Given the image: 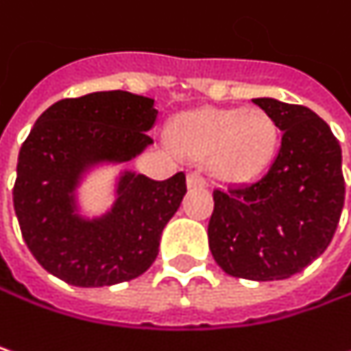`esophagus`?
I'll return each mask as SVG.
<instances>
[{
  "label": "esophagus",
  "mask_w": 351,
  "mask_h": 351,
  "mask_svg": "<svg viewBox=\"0 0 351 351\" xmlns=\"http://www.w3.org/2000/svg\"><path fill=\"white\" fill-rule=\"evenodd\" d=\"M188 186L189 188H204V186H206V180H204L197 171H189Z\"/></svg>",
  "instance_id": "1"
}]
</instances>
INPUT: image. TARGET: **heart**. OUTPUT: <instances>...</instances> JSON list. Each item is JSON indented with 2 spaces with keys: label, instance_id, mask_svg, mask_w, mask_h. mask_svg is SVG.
Masks as SVG:
<instances>
[{
  "label": "heart",
  "instance_id": "heart-1",
  "mask_svg": "<svg viewBox=\"0 0 351 351\" xmlns=\"http://www.w3.org/2000/svg\"><path fill=\"white\" fill-rule=\"evenodd\" d=\"M176 145L191 158H210L215 178L247 182L267 165L276 147V125L262 110H197L171 130Z\"/></svg>",
  "mask_w": 351,
  "mask_h": 351
}]
</instances>
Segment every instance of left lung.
Returning a JSON list of instances; mask_svg holds the SVG:
<instances>
[{
  "instance_id": "8db88e82",
  "label": "left lung",
  "mask_w": 351,
  "mask_h": 351,
  "mask_svg": "<svg viewBox=\"0 0 351 351\" xmlns=\"http://www.w3.org/2000/svg\"><path fill=\"white\" fill-rule=\"evenodd\" d=\"M252 101L282 130L280 149L262 180L213 189L210 250L234 278L286 280L319 258L336 234L346 197L341 149L310 108Z\"/></svg>"
}]
</instances>
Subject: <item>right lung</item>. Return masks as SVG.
<instances>
[{"label":"right lung","instance_id":"1","mask_svg":"<svg viewBox=\"0 0 351 351\" xmlns=\"http://www.w3.org/2000/svg\"><path fill=\"white\" fill-rule=\"evenodd\" d=\"M152 97L95 91L60 99L41 113L17 158L13 208L21 236L43 269L80 288L130 282L156 262L165 223L186 195V173L156 182L128 171L112 212L75 213L73 189L84 169L130 162L154 143Z\"/></svg>","mask_w":351,"mask_h":351}]
</instances>
